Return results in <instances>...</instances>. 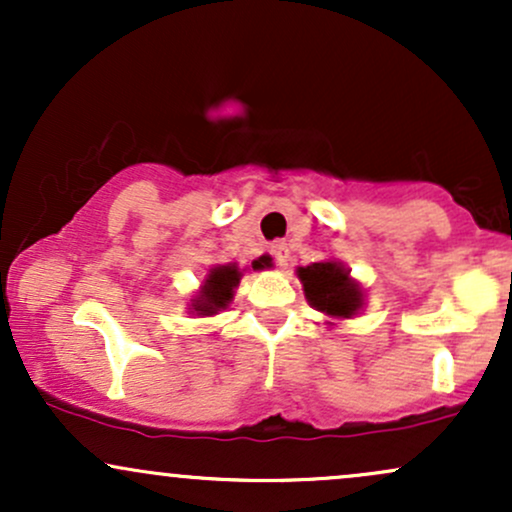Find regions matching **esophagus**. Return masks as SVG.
<instances>
[{"label":"esophagus","instance_id":"34e87169","mask_svg":"<svg viewBox=\"0 0 512 512\" xmlns=\"http://www.w3.org/2000/svg\"><path fill=\"white\" fill-rule=\"evenodd\" d=\"M272 255L281 269L289 267V245H286L284 240H276V243L272 245Z\"/></svg>","mask_w":512,"mask_h":512}]
</instances>
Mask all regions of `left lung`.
Listing matches in <instances>:
<instances>
[{"label":"left lung","mask_w":512,"mask_h":512,"mask_svg":"<svg viewBox=\"0 0 512 512\" xmlns=\"http://www.w3.org/2000/svg\"><path fill=\"white\" fill-rule=\"evenodd\" d=\"M303 284L305 301L330 320H351L363 310V286L351 276V269L339 260L313 262L296 269ZM334 325V322H327Z\"/></svg>","instance_id":"1"}]
</instances>
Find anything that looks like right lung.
I'll use <instances>...</instances> for the list:
<instances>
[{
  "mask_svg": "<svg viewBox=\"0 0 512 512\" xmlns=\"http://www.w3.org/2000/svg\"><path fill=\"white\" fill-rule=\"evenodd\" d=\"M262 267H267V260H264V257L252 262V272ZM245 269H240L238 262L214 264L207 272V276H204L202 284H199L195 296L187 303V313L195 317H214L223 313V310L233 303V296H236V289L240 284V276H243Z\"/></svg>",
  "mask_w": 512,
  "mask_h": 512,
  "instance_id": "add662e5",
  "label": "right lung"
}]
</instances>
